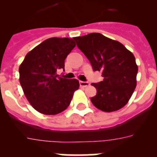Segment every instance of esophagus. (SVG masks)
Returning <instances> with one entry per match:
<instances>
[{
	"label": "esophagus",
	"instance_id": "1",
	"mask_svg": "<svg viewBox=\"0 0 157 157\" xmlns=\"http://www.w3.org/2000/svg\"><path fill=\"white\" fill-rule=\"evenodd\" d=\"M79 84H80V86L81 87H86V86H90V83L87 82L80 81Z\"/></svg>",
	"mask_w": 157,
	"mask_h": 157
}]
</instances>
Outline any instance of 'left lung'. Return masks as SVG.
Instances as JSON below:
<instances>
[{"instance_id": "left-lung-1", "label": "left lung", "mask_w": 157, "mask_h": 157, "mask_svg": "<svg viewBox=\"0 0 157 157\" xmlns=\"http://www.w3.org/2000/svg\"><path fill=\"white\" fill-rule=\"evenodd\" d=\"M94 71H101L103 81L92 83L97 95L93 105L106 112L120 110L131 98L137 86L138 65L135 57L123 44L99 33L74 37Z\"/></svg>"}]
</instances>
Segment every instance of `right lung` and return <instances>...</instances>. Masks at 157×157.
Returning <instances> with one entry per match:
<instances>
[{
	"label": "right lung",
	"mask_w": 157,
	"mask_h": 157,
	"mask_svg": "<svg viewBox=\"0 0 157 157\" xmlns=\"http://www.w3.org/2000/svg\"><path fill=\"white\" fill-rule=\"evenodd\" d=\"M75 47L68 37H51L26 55L19 66V82L27 101L35 110L45 115H56L69 106L78 80L56 75L64 69L67 56Z\"/></svg>",
	"instance_id": "obj_1"
}]
</instances>
